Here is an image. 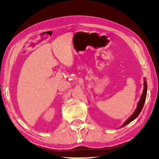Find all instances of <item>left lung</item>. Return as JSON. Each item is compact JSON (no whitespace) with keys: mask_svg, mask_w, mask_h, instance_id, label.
I'll return each mask as SVG.
<instances>
[{"mask_svg":"<svg viewBox=\"0 0 159 159\" xmlns=\"http://www.w3.org/2000/svg\"><path fill=\"white\" fill-rule=\"evenodd\" d=\"M146 94H147V84H146V81H145V82H144V90H143V94H142V95H141L140 101H139V103H138V107H137L136 110L134 111V114H132V116H130L129 118L128 119L127 121H125V123L122 125V127H125V126L127 125V124H129V122H131L132 120H134V119H135L136 117H138V115L140 114L141 110L143 109V106H144L145 98H146Z\"/></svg>","mask_w":159,"mask_h":159,"instance_id":"1","label":"left lung"}]
</instances>
